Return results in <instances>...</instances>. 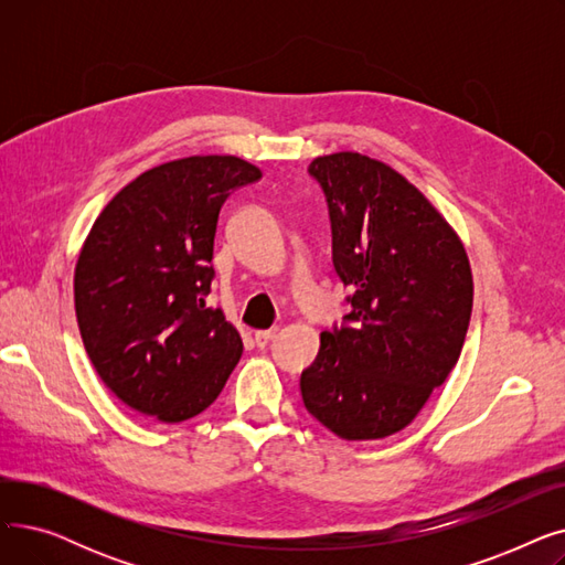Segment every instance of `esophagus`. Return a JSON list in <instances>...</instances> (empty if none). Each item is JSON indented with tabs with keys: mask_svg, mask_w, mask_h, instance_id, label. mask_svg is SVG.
Here are the masks:
<instances>
[{
	"mask_svg": "<svg viewBox=\"0 0 565 565\" xmlns=\"http://www.w3.org/2000/svg\"><path fill=\"white\" fill-rule=\"evenodd\" d=\"M275 328L273 330H258V332H254V341H256V345L258 348H265L267 343H270V339L275 337Z\"/></svg>",
	"mask_w": 565,
	"mask_h": 565,
	"instance_id": "esophagus-1",
	"label": "esophagus"
}]
</instances>
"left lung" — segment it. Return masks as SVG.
<instances>
[{
    "label": "left lung",
    "instance_id": "obj_1",
    "mask_svg": "<svg viewBox=\"0 0 565 565\" xmlns=\"http://www.w3.org/2000/svg\"><path fill=\"white\" fill-rule=\"evenodd\" d=\"M330 205L332 258L350 313L302 373L309 414L348 441L414 422L456 366L471 318L465 245L390 164L341 151L309 164Z\"/></svg>",
    "mask_w": 565,
    "mask_h": 565
}]
</instances>
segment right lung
Listing matches in <instances>:
<instances>
[{"instance_id": "right-lung-1", "label": "right lung", "mask_w": 565, "mask_h": 565, "mask_svg": "<svg viewBox=\"0 0 565 565\" xmlns=\"http://www.w3.org/2000/svg\"><path fill=\"white\" fill-rule=\"evenodd\" d=\"M260 178L235 156H192L137 175L98 215L75 265V313L109 392L162 424L211 405L243 339L205 305L222 203Z\"/></svg>"}]
</instances>
